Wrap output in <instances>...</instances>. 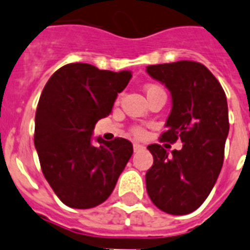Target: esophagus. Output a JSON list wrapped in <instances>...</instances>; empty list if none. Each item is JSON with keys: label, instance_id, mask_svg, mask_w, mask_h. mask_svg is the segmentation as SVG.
Here are the masks:
<instances>
[{"label": "esophagus", "instance_id": "1", "mask_svg": "<svg viewBox=\"0 0 250 250\" xmlns=\"http://www.w3.org/2000/svg\"><path fill=\"white\" fill-rule=\"evenodd\" d=\"M143 149H144V146L141 145V144L133 143V151H135V153H137V151H140V150H143Z\"/></svg>", "mask_w": 250, "mask_h": 250}]
</instances>
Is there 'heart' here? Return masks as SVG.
<instances>
[{
    "label": "heart",
    "mask_w": 250,
    "mask_h": 250,
    "mask_svg": "<svg viewBox=\"0 0 250 250\" xmlns=\"http://www.w3.org/2000/svg\"><path fill=\"white\" fill-rule=\"evenodd\" d=\"M155 90H160V87L157 86V84H149V86L145 87L146 93H149V92H151V91H155ZM132 132H133V135L135 136H143V133H144V131L141 128H135Z\"/></svg>",
    "instance_id": "obj_1"
}]
</instances>
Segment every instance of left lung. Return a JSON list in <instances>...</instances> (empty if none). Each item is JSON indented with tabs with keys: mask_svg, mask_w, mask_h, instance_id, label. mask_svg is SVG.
Wrapping results in <instances>:
<instances>
[{
	"mask_svg": "<svg viewBox=\"0 0 250 250\" xmlns=\"http://www.w3.org/2000/svg\"><path fill=\"white\" fill-rule=\"evenodd\" d=\"M146 72L166 84L172 95V110L160 141H182L171 155L159 144L147 149L153 167L146 172L151 202L169 214L194 212L208 198L224 164L229 135V109L225 91L209 69L181 60L149 65Z\"/></svg>",
	"mask_w": 250,
	"mask_h": 250,
	"instance_id": "obj_1",
	"label": "left lung"
}]
</instances>
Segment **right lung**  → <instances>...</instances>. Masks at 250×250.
Segmentation results:
<instances>
[{"label": "right lung", "instance_id": "obj_1", "mask_svg": "<svg viewBox=\"0 0 250 250\" xmlns=\"http://www.w3.org/2000/svg\"><path fill=\"white\" fill-rule=\"evenodd\" d=\"M128 70H100L84 62L58 69L48 79L36 111L34 146L44 178L65 206L78 209L104 203L133 153L128 140L105 141L92 131L111 113L128 84Z\"/></svg>", "mask_w": 250, "mask_h": 250}]
</instances>
